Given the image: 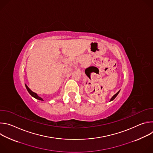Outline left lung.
<instances>
[{
	"label": "left lung",
	"instance_id": "left-lung-1",
	"mask_svg": "<svg viewBox=\"0 0 153 153\" xmlns=\"http://www.w3.org/2000/svg\"><path fill=\"white\" fill-rule=\"evenodd\" d=\"M119 91H118V92H117V93H116V94H115V95H114V96H113V97H112V98H111V99H110V101H111V100H114V99H115V98H116V96H117V95H118V94H119Z\"/></svg>",
	"mask_w": 153,
	"mask_h": 153
}]
</instances>
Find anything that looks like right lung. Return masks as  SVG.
<instances>
[{
	"mask_svg": "<svg viewBox=\"0 0 153 153\" xmlns=\"http://www.w3.org/2000/svg\"><path fill=\"white\" fill-rule=\"evenodd\" d=\"M25 86H26V88H27V91H28V93L33 97H34V98H36V99H38V100H43V99L41 98V97H39L38 96H37V94H36V93H34V92H33L27 86V85H25Z\"/></svg>",
	"mask_w": 153,
	"mask_h": 153,
	"instance_id": "1",
	"label": "right lung"
}]
</instances>
